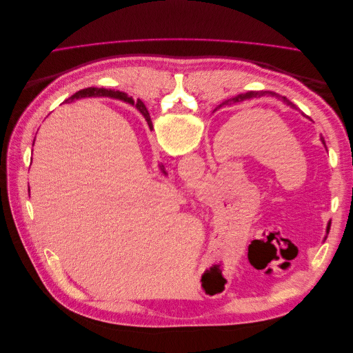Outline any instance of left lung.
I'll return each instance as SVG.
<instances>
[{"instance_id": "8db88e82", "label": "left lung", "mask_w": 353, "mask_h": 353, "mask_svg": "<svg viewBox=\"0 0 353 353\" xmlns=\"http://www.w3.org/2000/svg\"><path fill=\"white\" fill-rule=\"evenodd\" d=\"M263 95H271V97H280V95H276L275 92H271V91H250V92H245V94H240V95H237V97H234V99H231V100H228V101H225V103H222L219 108H222V105H225V104H231V103H239V101H243V100H248V99H259V97H263ZM281 100L284 101V103H287L288 105H290V108H293V109H297L296 105L290 101V100H287L285 97H281ZM321 141H323V144L325 145V141H324V138L321 137ZM330 230V223H328V227H327V231Z\"/></svg>"}]
</instances>
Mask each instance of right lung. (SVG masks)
<instances>
[{
    "label": "right lung",
    "mask_w": 353,
    "mask_h": 353,
    "mask_svg": "<svg viewBox=\"0 0 353 353\" xmlns=\"http://www.w3.org/2000/svg\"><path fill=\"white\" fill-rule=\"evenodd\" d=\"M85 97H110V99H117V100H122V101H126V103H131L134 104V100L132 97H128V94L122 92V91H114V90H105V88H94V87H90V88H85V90H81L78 92H74L72 97L66 101H73V100H78V99H85ZM137 109L140 110L145 121L148 123V126H150V130L153 128V123H152V119H150V114H148L145 105L141 103V101H137Z\"/></svg>",
    "instance_id": "add662e5"
}]
</instances>
